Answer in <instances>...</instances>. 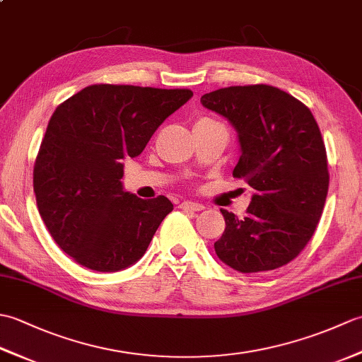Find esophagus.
<instances>
[{
  "instance_id": "1",
  "label": "esophagus",
  "mask_w": 362,
  "mask_h": 362,
  "mask_svg": "<svg viewBox=\"0 0 362 362\" xmlns=\"http://www.w3.org/2000/svg\"><path fill=\"white\" fill-rule=\"evenodd\" d=\"M180 209H182V210H187V211H201V210L205 209V206H204L202 204H199V202L183 201V202L180 204Z\"/></svg>"
}]
</instances>
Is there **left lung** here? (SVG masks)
<instances>
[{
	"instance_id": "left-lung-1",
	"label": "left lung",
	"mask_w": 362,
	"mask_h": 362,
	"mask_svg": "<svg viewBox=\"0 0 362 362\" xmlns=\"http://www.w3.org/2000/svg\"><path fill=\"white\" fill-rule=\"evenodd\" d=\"M230 121L241 156L233 177L255 189L244 218L221 210L226 230L214 243L238 272H266L294 259L314 235L328 193V161L311 110L272 86H236L201 98Z\"/></svg>"
}]
</instances>
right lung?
Masks as SVG:
<instances>
[{
	"instance_id": "obj_1",
	"label": "right lung",
	"mask_w": 362,
	"mask_h": 362,
	"mask_svg": "<svg viewBox=\"0 0 362 362\" xmlns=\"http://www.w3.org/2000/svg\"><path fill=\"white\" fill-rule=\"evenodd\" d=\"M191 96L188 88L95 83L52 113L35 158L34 193L52 240L76 263L117 272L144 255L174 205L124 191L122 158L140 156Z\"/></svg>"
}]
</instances>
